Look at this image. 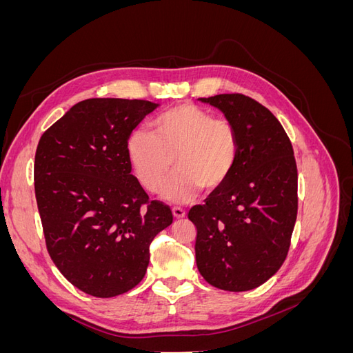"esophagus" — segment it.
Wrapping results in <instances>:
<instances>
[{"label":"esophagus","mask_w":353,"mask_h":353,"mask_svg":"<svg viewBox=\"0 0 353 353\" xmlns=\"http://www.w3.org/2000/svg\"><path fill=\"white\" fill-rule=\"evenodd\" d=\"M172 213H174V216H175V218H178V219H181V218H184V216H185V210H184L183 208H178V206L172 208Z\"/></svg>","instance_id":"34e87169"}]
</instances>
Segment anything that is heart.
<instances>
[{"label":"heart","instance_id":"b5f03b06","mask_svg":"<svg viewBox=\"0 0 353 353\" xmlns=\"http://www.w3.org/2000/svg\"><path fill=\"white\" fill-rule=\"evenodd\" d=\"M239 150L234 123L191 103L166 110L153 122V132L137 130L126 143L134 175L150 193L162 188L174 165L178 168L165 188V197L175 203L191 200L201 188H221L236 168Z\"/></svg>","mask_w":353,"mask_h":353}]
</instances>
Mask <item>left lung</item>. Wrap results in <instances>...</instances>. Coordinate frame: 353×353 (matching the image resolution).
<instances>
[{"label":"left lung","instance_id":"left-lung-1","mask_svg":"<svg viewBox=\"0 0 353 353\" xmlns=\"http://www.w3.org/2000/svg\"><path fill=\"white\" fill-rule=\"evenodd\" d=\"M236 126V168L188 219L197 228L196 262L210 285L227 292L259 287L281 268L297 216V166L279 119L243 94L200 99Z\"/></svg>","mask_w":353,"mask_h":353}]
</instances>
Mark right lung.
Segmentation results:
<instances>
[{"label": "right lung", "instance_id": "right-lung-1", "mask_svg": "<svg viewBox=\"0 0 353 353\" xmlns=\"http://www.w3.org/2000/svg\"><path fill=\"white\" fill-rule=\"evenodd\" d=\"M157 104L88 99L42 134L35 197L50 258L83 293L114 297L144 279L150 244L174 221L131 174L126 143Z\"/></svg>", "mask_w": 353, "mask_h": 353}]
</instances>
